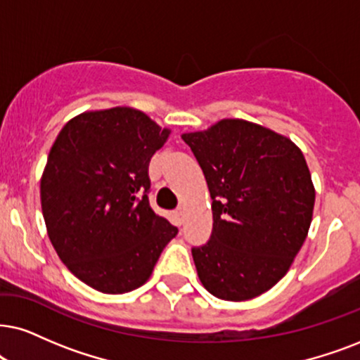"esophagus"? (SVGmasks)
<instances>
[{"instance_id":"esophagus-1","label":"esophagus","mask_w":360,"mask_h":360,"mask_svg":"<svg viewBox=\"0 0 360 360\" xmlns=\"http://www.w3.org/2000/svg\"><path fill=\"white\" fill-rule=\"evenodd\" d=\"M174 217H176V222L177 224H183V209H176L174 211Z\"/></svg>"}]
</instances>
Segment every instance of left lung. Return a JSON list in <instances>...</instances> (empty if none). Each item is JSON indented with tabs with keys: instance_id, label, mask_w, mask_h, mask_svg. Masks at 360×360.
I'll list each match as a JSON object with an SVG mask.
<instances>
[{
	"instance_id": "1",
	"label": "left lung",
	"mask_w": 360,
	"mask_h": 360,
	"mask_svg": "<svg viewBox=\"0 0 360 360\" xmlns=\"http://www.w3.org/2000/svg\"><path fill=\"white\" fill-rule=\"evenodd\" d=\"M207 181L212 234L193 249L199 281L222 301H249L288 274L312 222L316 189L301 149L244 120L184 133Z\"/></svg>"
}]
</instances>
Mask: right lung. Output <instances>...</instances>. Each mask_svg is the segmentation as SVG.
<instances>
[{"instance_id": "add662e5", "label": "right lung", "mask_w": 360, "mask_h": 360, "mask_svg": "<svg viewBox=\"0 0 360 360\" xmlns=\"http://www.w3.org/2000/svg\"><path fill=\"white\" fill-rule=\"evenodd\" d=\"M162 129L134 108L84 111L63 126L41 176V209L54 251L104 294L141 288L177 229L149 206L148 166Z\"/></svg>"}]
</instances>
